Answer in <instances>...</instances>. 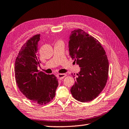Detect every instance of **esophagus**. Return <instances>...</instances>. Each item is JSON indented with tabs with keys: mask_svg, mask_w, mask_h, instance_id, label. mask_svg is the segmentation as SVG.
I'll return each mask as SVG.
<instances>
[{
	"mask_svg": "<svg viewBox=\"0 0 129 129\" xmlns=\"http://www.w3.org/2000/svg\"><path fill=\"white\" fill-rule=\"evenodd\" d=\"M65 76H66V74H57V78L59 79H62Z\"/></svg>",
	"mask_w": 129,
	"mask_h": 129,
	"instance_id": "1",
	"label": "esophagus"
}]
</instances>
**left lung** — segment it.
Wrapping results in <instances>:
<instances>
[{"instance_id": "left-lung-1", "label": "left lung", "mask_w": 129, "mask_h": 129, "mask_svg": "<svg viewBox=\"0 0 129 129\" xmlns=\"http://www.w3.org/2000/svg\"><path fill=\"white\" fill-rule=\"evenodd\" d=\"M69 51L80 68L70 89L73 97L81 102L92 101L102 91L107 81L109 63L105 50L96 39L77 29L70 35Z\"/></svg>"}]
</instances>
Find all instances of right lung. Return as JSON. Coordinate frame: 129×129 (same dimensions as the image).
I'll use <instances>...</instances> for the list:
<instances>
[{
  "label": "right lung",
  "mask_w": 129,
  "mask_h": 129,
  "mask_svg": "<svg viewBox=\"0 0 129 129\" xmlns=\"http://www.w3.org/2000/svg\"><path fill=\"white\" fill-rule=\"evenodd\" d=\"M40 35H36L23 45L16 59L14 67L16 83L23 94L39 105H45L54 98L59 85L54 74L39 72L38 43Z\"/></svg>",
  "instance_id": "1"
}]
</instances>
